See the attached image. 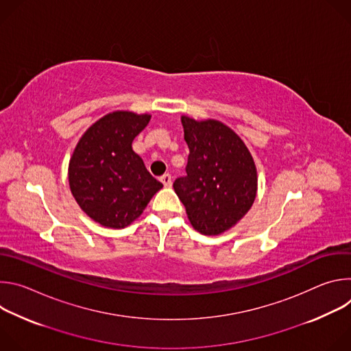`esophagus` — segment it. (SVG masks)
<instances>
[{
  "mask_svg": "<svg viewBox=\"0 0 351 351\" xmlns=\"http://www.w3.org/2000/svg\"><path fill=\"white\" fill-rule=\"evenodd\" d=\"M160 180L164 183V186H165V187H171V186H172V176H171L169 173L162 175V176L160 178Z\"/></svg>",
  "mask_w": 351,
  "mask_h": 351,
  "instance_id": "1",
  "label": "esophagus"
}]
</instances>
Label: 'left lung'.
<instances>
[{"mask_svg":"<svg viewBox=\"0 0 351 351\" xmlns=\"http://www.w3.org/2000/svg\"><path fill=\"white\" fill-rule=\"evenodd\" d=\"M190 154L187 176L173 189L191 226L206 236L233 228L252 208L258 189L257 168L244 141L217 119L182 115Z\"/></svg>","mask_w":351,"mask_h":351,"instance_id":"8db88e82","label":"left lung"}]
</instances>
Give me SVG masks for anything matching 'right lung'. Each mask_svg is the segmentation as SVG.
<instances>
[{
	"instance_id": "right-lung-1",
	"label": "right lung",
	"mask_w": 351,
	"mask_h": 351,
	"mask_svg": "<svg viewBox=\"0 0 351 351\" xmlns=\"http://www.w3.org/2000/svg\"><path fill=\"white\" fill-rule=\"evenodd\" d=\"M149 119V114L114 111L94 122L77 141L68 167L69 187L94 222L126 228L162 189L132 148Z\"/></svg>"
}]
</instances>
